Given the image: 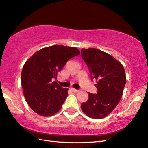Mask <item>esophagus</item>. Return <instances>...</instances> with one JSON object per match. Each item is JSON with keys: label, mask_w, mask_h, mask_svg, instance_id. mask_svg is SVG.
<instances>
[{"label": "esophagus", "mask_w": 148, "mask_h": 148, "mask_svg": "<svg viewBox=\"0 0 148 148\" xmlns=\"http://www.w3.org/2000/svg\"><path fill=\"white\" fill-rule=\"evenodd\" d=\"M71 89H72V91H74V92H78L79 91V90H76V89L74 88H72Z\"/></svg>", "instance_id": "1"}]
</instances>
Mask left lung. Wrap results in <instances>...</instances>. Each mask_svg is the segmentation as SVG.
I'll return each instance as SVG.
<instances>
[{"label": "left lung", "instance_id": "obj_1", "mask_svg": "<svg viewBox=\"0 0 148 148\" xmlns=\"http://www.w3.org/2000/svg\"><path fill=\"white\" fill-rule=\"evenodd\" d=\"M81 53L92 79L97 81V94L88 93V99L81 108L89 117L103 119L119 103L126 82L125 71L119 61L99 49H82Z\"/></svg>", "mask_w": 148, "mask_h": 148}]
</instances>
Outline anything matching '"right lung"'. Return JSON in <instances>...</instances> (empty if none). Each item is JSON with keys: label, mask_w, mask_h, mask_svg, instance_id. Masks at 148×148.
<instances>
[{"label": "right lung", "mask_w": 148, "mask_h": 148, "mask_svg": "<svg viewBox=\"0 0 148 148\" xmlns=\"http://www.w3.org/2000/svg\"><path fill=\"white\" fill-rule=\"evenodd\" d=\"M79 54L76 47L55 45L40 49L26 61L21 85L28 105L37 114L49 117L59 112L69 89L52 79H56L69 59Z\"/></svg>", "instance_id": "1"}]
</instances>
